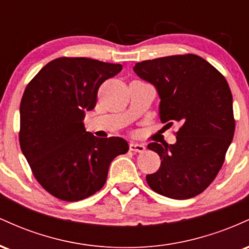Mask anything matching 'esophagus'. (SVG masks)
<instances>
[{"mask_svg": "<svg viewBox=\"0 0 249 249\" xmlns=\"http://www.w3.org/2000/svg\"><path fill=\"white\" fill-rule=\"evenodd\" d=\"M130 150L132 151V152H144L145 150H146V147H145L144 144H138V142H131L130 144Z\"/></svg>", "mask_w": 249, "mask_h": 249, "instance_id": "1", "label": "esophagus"}]
</instances>
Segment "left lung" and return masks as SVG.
<instances>
[{"mask_svg":"<svg viewBox=\"0 0 249 249\" xmlns=\"http://www.w3.org/2000/svg\"><path fill=\"white\" fill-rule=\"evenodd\" d=\"M133 70L158 91L161 123L180 125L176 144L147 145L161 159L159 170L146 176L148 186L167 198H193L215 179L232 142L235 121L228 83L193 53L142 61Z\"/></svg>","mask_w":249,"mask_h":249,"instance_id":"8db88e82","label":"left lung"}]
</instances>
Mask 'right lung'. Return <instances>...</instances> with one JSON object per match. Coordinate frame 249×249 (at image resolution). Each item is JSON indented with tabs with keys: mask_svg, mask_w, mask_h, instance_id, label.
<instances>
[{
	"mask_svg": "<svg viewBox=\"0 0 249 249\" xmlns=\"http://www.w3.org/2000/svg\"><path fill=\"white\" fill-rule=\"evenodd\" d=\"M121 64L61 57L25 88L19 107V145L41 186L64 201H78L104 186L111 161L128 151L119 137L97 138L84 126L103 82Z\"/></svg>",
	"mask_w": 249,
	"mask_h": 249,
	"instance_id": "add662e5",
	"label": "right lung"
}]
</instances>
